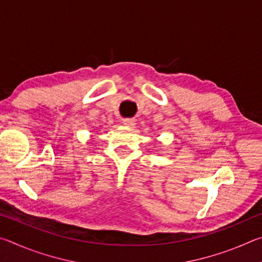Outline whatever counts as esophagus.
Masks as SVG:
<instances>
[{
    "instance_id": "obj_1",
    "label": "esophagus",
    "mask_w": 262,
    "mask_h": 262,
    "mask_svg": "<svg viewBox=\"0 0 262 262\" xmlns=\"http://www.w3.org/2000/svg\"><path fill=\"white\" fill-rule=\"evenodd\" d=\"M122 123L127 127H133L135 125V120L133 118H126L122 120Z\"/></svg>"
}]
</instances>
